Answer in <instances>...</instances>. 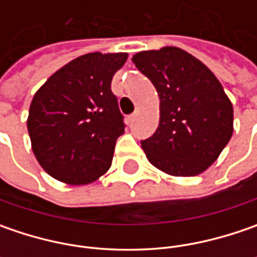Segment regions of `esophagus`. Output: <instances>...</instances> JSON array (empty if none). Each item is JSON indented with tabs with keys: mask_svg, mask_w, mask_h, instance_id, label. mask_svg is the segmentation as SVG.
I'll return each instance as SVG.
<instances>
[{
	"mask_svg": "<svg viewBox=\"0 0 257 257\" xmlns=\"http://www.w3.org/2000/svg\"><path fill=\"white\" fill-rule=\"evenodd\" d=\"M136 117H137V114H136V113L132 114V115H128V117H127V121H128V124L133 123L134 120H136Z\"/></svg>",
	"mask_w": 257,
	"mask_h": 257,
	"instance_id": "obj_1",
	"label": "esophagus"
}]
</instances>
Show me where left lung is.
<instances>
[{
    "label": "left lung",
    "mask_w": 257,
    "mask_h": 257,
    "mask_svg": "<svg viewBox=\"0 0 257 257\" xmlns=\"http://www.w3.org/2000/svg\"><path fill=\"white\" fill-rule=\"evenodd\" d=\"M132 60L160 98L159 127L142 142L149 162L176 177L206 172L233 134V105L220 81L177 47L140 51Z\"/></svg>",
    "instance_id": "left-lung-1"
}]
</instances>
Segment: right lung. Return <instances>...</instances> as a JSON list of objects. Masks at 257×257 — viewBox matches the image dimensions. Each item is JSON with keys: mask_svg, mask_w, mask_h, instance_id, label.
<instances>
[{"mask_svg": "<svg viewBox=\"0 0 257 257\" xmlns=\"http://www.w3.org/2000/svg\"><path fill=\"white\" fill-rule=\"evenodd\" d=\"M127 57V53L80 55L34 94L27 118L31 149L55 180L84 186L110 169L115 142L124 133L111 80Z\"/></svg>", "mask_w": 257, "mask_h": 257, "instance_id": "1", "label": "right lung"}]
</instances>
